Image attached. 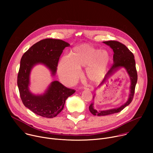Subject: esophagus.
I'll use <instances>...</instances> for the list:
<instances>
[{"label":"esophagus","instance_id":"esophagus-1","mask_svg":"<svg viewBox=\"0 0 153 153\" xmlns=\"http://www.w3.org/2000/svg\"><path fill=\"white\" fill-rule=\"evenodd\" d=\"M83 89L87 90H90V91H93L94 90L93 87L91 85H88V84H86V85H84L83 86Z\"/></svg>","mask_w":153,"mask_h":153}]
</instances>
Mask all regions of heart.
<instances>
[{
  "instance_id": "heart-1",
  "label": "heart",
  "mask_w": 153,
  "mask_h": 153,
  "mask_svg": "<svg viewBox=\"0 0 153 153\" xmlns=\"http://www.w3.org/2000/svg\"><path fill=\"white\" fill-rule=\"evenodd\" d=\"M110 55L89 44L75 47L69 56H63L59 65V73L64 82L73 83L79 75V68H86V74L90 80L99 81L105 76Z\"/></svg>"
}]
</instances>
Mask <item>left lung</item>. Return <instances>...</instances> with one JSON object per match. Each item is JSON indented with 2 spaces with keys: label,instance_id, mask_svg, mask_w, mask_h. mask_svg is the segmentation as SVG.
<instances>
[{
  "label": "left lung",
  "instance_id": "left-lung-1",
  "mask_svg": "<svg viewBox=\"0 0 153 153\" xmlns=\"http://www.w3.org/2000/svg\"><path fill=\"white\" fill-rule=\"evenodd\" d=\"M104 43L110 46L114 51L113 54V61L114 63L112 67L109 70L108 73L106 74L105 78L103 79L102 83H103L105 80L108 79L109 77H110L116 71H117L120 67H124L126 70L130 79H131V86H130V93L129 96L128 100L127 102L122 105L120 107L111 109L109 110L99 111L94 110L93 108V103H91L89 106L90 111L94 116H106L114 113H119L121 111L123 108L128 106L131 102H132L134 91L136 85L137 81V73L136 68V62L134 60V56L132 52H131L129 50L123 43L116 41V40H110L103 42Z\"/></svg>",
  "mask_w": 153,
  "mask_h": 153
}]
</instances>
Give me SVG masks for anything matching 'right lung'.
<instances>
[{"label":"right lung","instance_id":"obj_1","mask_svg":"<svg viewBox=\"0 0 153 153\" xmlns=\"http://www.w3.org/2000/svg\"><path fill=\"white\" fill-rule=\"evenodd\" d=\"M69 43L60 39H45L36 43L22 56L17 75L20 96L25 107L40 116L53 118L63 109L65 100L75 93L58 81L53 82L45 94L35 96L28 88L31 68L37 63H43L54 75L59 60Z\"/></svg>","mask_w":153,"mask_h":153}]
</instances>
